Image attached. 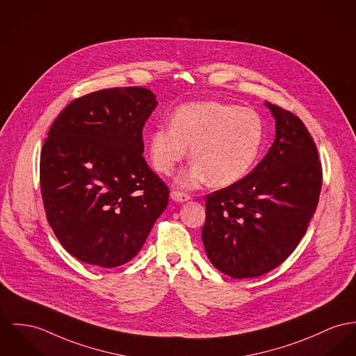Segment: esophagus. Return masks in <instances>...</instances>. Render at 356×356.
Instances as JSON below:
<instances>
[{"mask_svg":"<svg viewBox=\"0 0 356 356\" xmlns=\"http://www.w3.org/2000/svg\"><path fill=\"white\" fill-rule=\"evenodd\" d=\"M170 197H172V200L179 202V203H183V202H187V200L191 199V196H190L188 193H184V192L180 191L170 192Z\"/></svg>","mask_w":356,"mask_h":356,"instance_id":"34e87169","label":"esophagus"}]
</instances>
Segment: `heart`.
<instances>
[{"label": "heart", "instance_id": "1", "mask_svg": "<svg viewBox=\"0 0 356 356\" xmlns=\"http://www.w3.org/2000/svg\"><path fill=\"white\" fill-rule=\"evenodd\" d=\"M264 139V123L256 111L219 102H195L175 111L170 124L159 126L150 136L154 168L170 175L186 159L192 163L176 184L196 188L207 181L217 187L243 179L253 166Z\"/></svg>", "mask_w": 356, "mask_h": 356}]
</instances>
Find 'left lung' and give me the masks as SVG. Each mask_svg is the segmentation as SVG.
<instances>
[{
    "mask_svg": "<svg viewBox=\"0 0 356 356\" xmlns=\"http://www.w3.org/2000/svg\"><path fill=\"white\" fill-rule=\"evenodd\" d=\"M266 106L276 126L268 153L245 177L206 196L203 245L211 264L234 279L267 274L294 252L323 186L318 152L303 122Z\"/></svg>",
    "mask_w": 356,
    "mask_h": 356,
    "instance_id": "obj_1",
    "label": "left lung"
}]
</instances>
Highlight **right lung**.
I'll return each mask as SVG.
<instances>
[{"label":"right lung","mask_w":356,"mask_h":356,"mask_svg":"<svg viewBox=\"0 0 356 356\" xmlns=\"http://www.w3.org/2000/svg\"><path fill=\"white\" fill-rule=\"evenodd\" d=\"M156 106L142 86L102 89L73 100L49 130L40 153L46 216L82 263L130 261L168 206V186L142 156V130Z\"/></svg>","instance_id":"right-lung-1"}]
</instances>
